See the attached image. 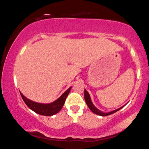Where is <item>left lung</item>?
Segmentation results:
<instances>
[{
	"mask_svg": "<svg viewBox=\"0 0 149 149\" xmlns=\"http://www.w3.org/2000/svg\"><path fill=\"white\" fill-rule=\"evenodd\" d=\"M84 98H85V101L86 102V104H87L88 108H90V110L92 111V112H94V114L99 115V116H108V115H110L113 114V113L117 112V111H118L119 110H120L121 108H123L124 106L123 107L118 108V109L117 110H113L112 112H108V113H104L101 112V111H100L97 108H96L95 107L94 104H93L92 100H91V98H90V94H89V93L86 91V90H84Z\"/></svg>",
	"mask_w": 149,
	"mask_h": 149,
	"instance_id": "1",
	"label": "left lung"
}]
</instances>
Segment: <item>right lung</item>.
Instances as JSON below:
<instances>
[{"label":"right lung","mask_w":149,"mask_h":149,"mask_svg":"<svg viewBox=\"0 0 149 149\" xmlns=\"http://www.w3.org/2000/svg\"><path fill=\"white\" fill-rule=\"evenodd\" d=\"M71 88H72V87H70L68 90H66L58 99L50 104H41L35 102L30 100L26 98V97H25L22 94L21 92H20V94H21L22 98H23V101L25 102L26 105L31 110H32L39 114L50 116L57 114V112H59L61 110L64 103H65L66 97H67L69 93L70 92Z\"/></svg>","instance_id":"right-lung-1"}]
</instances>
